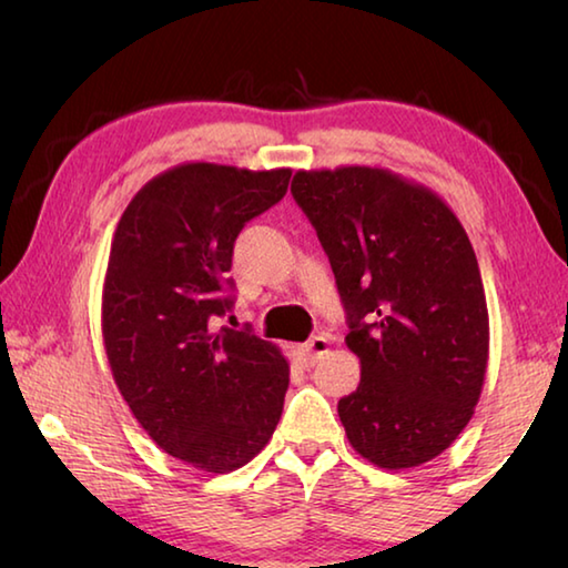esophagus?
<instances>
[{
	"label": "esophagus",
	"mask_w": 568,
	"mask_h": 568,
	"mask_svg": "<svg viewBox=\"0 0 568 568\" xmlns=\"http://www.w3.org/2000/svg\"><path fill=\"white\" fill-rule=\"evenodd\" d=\"M331 351V341L325 338V335H315V338H311L303 345H297V358H301L305 365H313L315 361L321 358V355H325Z\"/></svg>",
	"instance_id": "34e87169"
}]
</instances>
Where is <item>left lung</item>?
Here are the masks:
<instances>
[{
    "label": "left lung",
    "instance_id": "1",
    "mask_svg": "<svg viewBox=\"0 0 568 568\" xmlns=\"http://www.w3.org/2000/svg\"><path fill=\"white\" fill-rule=\"evenodd\" d=\"M291 192L328 255L361 383L338 400L351 446L403 470L454 444L484 388L488 307L464 225L386 168L297 170Z\"/></svg>",
    "mask_w": 568,
    "mask_h": 568
}]
</instances>
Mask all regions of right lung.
<instances>
[{
    "label": "right lung",
    "instance_id": "right-lung-1",
    "mask_svg": "<svg viewBox=\"0 0 568 568\" xmlns=\"http://www.w3.org/2000/svg\"><path fill=\"white\" fill-rule=\"evenodd\" d=\"M291 170L185 162L152 178L114 230L102 291L112 378L148 436L182 464L230 474L281 420L291 365L277 345L210 328L247 220L283 200Z\"/></svg>",
    "mask_w": 568,
    "mask_h": 568
}]
</instances>
